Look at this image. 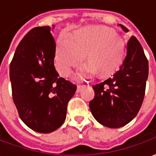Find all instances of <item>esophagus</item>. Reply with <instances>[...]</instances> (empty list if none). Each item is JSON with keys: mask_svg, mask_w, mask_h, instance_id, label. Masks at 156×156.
Listing matches in <instances>:
<instances>
[{"mask_svg": "<svg viewBox=\"0 0 156 156\" xmlns=\"http://www.w3.org/2000/svg\"><path fill=\"white\" fill-rule=\"evenodd\" d=\"M84 87H85V85H78V87H77V92L79 93V92L82 90V88H84Z\"/></svg>", "mask_w": 156, "mask_h": 156, "instance_id": "obj_1", "label": "esophagus"}]
</instances>
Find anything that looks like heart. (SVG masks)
I'll use <instances>...</instances> for the list:
<instances>
[{"mask_svg": "<svg viewBox=\"0 0 156 156\" xmlns=\"http://www.w3.org/2000/svg\"><path fill=\"white\" fill-rule=\"evenodd\" d=\"M79 73L86 78L98 73L100 77L114 74L123 64L125 45L114 31L105 27H88L73 32L71 39L62 36L56 48L55 63L58 72L64 77L78 68L84 59Z\"/></svg>", "mask_w": 156, "mask_h": 156, "instance_id": "heart-1", "label": "heart"}]
</instances>
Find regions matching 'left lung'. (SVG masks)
Listing matches in <instances>:
<instances>
[{
  "instance_id": "obj_1",
  "label": "left lung",
  "mask_w": 156,
  "mask_h": 156,
  "mask_svg": "<svg viewBox=\"0 0 156 156\" xmlns=\"http://www.w3.org/2000/svg\"><path fill=\"white\" fill-rule=\"evenodd\" d=\"M119 27L127 32L124 26ZM149 74V63L142 46L132 36L120 68L110 78L93 86L94 98L89 102L93 116L106 127L117 129L129 123L140 109Z\"/></svg>"
}]
</instances>
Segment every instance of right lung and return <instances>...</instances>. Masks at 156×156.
<instances>
[{"mask_svg":"<svg viewBox=\"0 0 156 156\" xmlns=\"http://www.w3.org/2000/svg\"><path fill=\"white\" fill-rule=\"evenodd\" d=\"M56 43L49 27L32 29L20 41L10 64L12 98L27 126L51 133L63 124L77 86L60 78L54 66Z\"/></svg>","mask_w":156,"mask_h":156,"instance_id":"add662e5","label":"right lung"}]
</instances>
